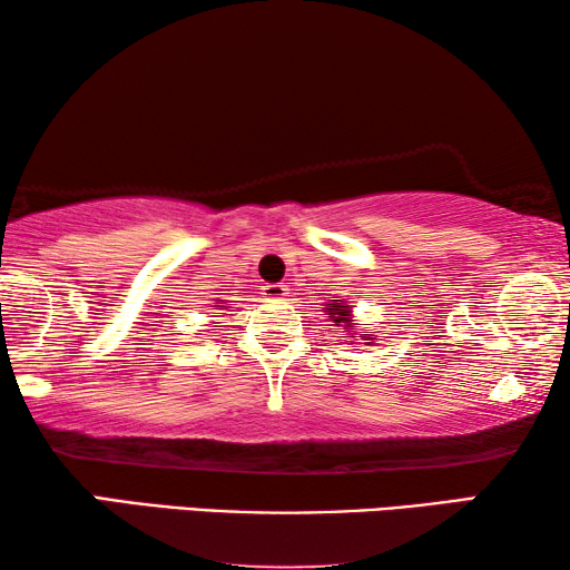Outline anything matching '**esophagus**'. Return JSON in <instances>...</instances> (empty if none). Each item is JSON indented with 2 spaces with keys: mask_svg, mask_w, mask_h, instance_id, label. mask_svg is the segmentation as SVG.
Masks as SVG:
<instances>
[{
  "mask_svg": "<svg viewBox=\"0 0 570 570\" xmlns=\"http://www.w3.org/2000/svg\"><path fill=\"white\" fill-rule=\"evenodd\" d=\"M264 296L271 302H278V299H286L288 296V288L284 284H266L264 286Z\"/></svg>",
  "mask_w": 570,
  "mask_h": 570,
  "instance_id": "obj_1",
  "label": "esophagus"
}]
</instances>
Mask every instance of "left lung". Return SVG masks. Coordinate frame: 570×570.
I'll return each instance as SVG.
<instances>
[{
  "mask_svg": "<svg viewBox=\"0 0 570 570\" xmlns=\"http://www.w3.org/2000/svg\"><path fill=\"white\" fill-rule=\"evenodd\" d=\"M327 314L337 327H345V330H350L352 322H355L352 320V309L342 299H332V306H327Z\"/></svg>",
  "mask_w": 570,
  "mask_h": 570,
  "instance_id": "left-lung-1",
  "label": "left lung"
}]
</instances>
